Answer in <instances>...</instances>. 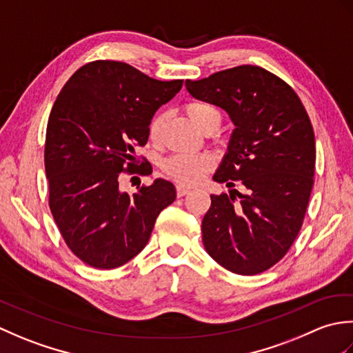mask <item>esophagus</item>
<instances>
[{
	"instance_id": "esophagus-1",
	"label": "esophagus",
	"mask_w": 353,
	"mask_h": 353,
	"mask_svg": "<svg viewBox=\"0 0 353 353\" xmlns=\"http://www.w3.org/2000/svg\"><path fill=\"white\" fill-rule=\"evenodd\" d=\"M190 191H191V190L186 188V186H183V185H177V186H176L177 197H183V196H186V194H188Z\"/></svg>"
}]
</instances>
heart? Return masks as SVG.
Masks as SVG:
<instances>
[{
  "label": "heart",
  "instance_id": "heart-1",
  "mask_svg": "<svg viewBox=\"0 0 353 353\" xmlns=\"http://www.w3.org/2000/svg\"><path fill=\"white\" fill-rule=\"evenodd\" d=\"M186 115L200 130H215L221 121L220 110L206 101H190L185 106ZM163 124V115L157 114L148 124V137L152 141L159 139ZM214 167L211 154H171L162 162V171L172 181L183 185H194L200 182Z\"/></svg>",
  "mask_w": 353,
  "mask_h": 353
}]
</instances>
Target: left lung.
Returning <instances> with one entry per match:
<instances>
[{
	"label": "left lung",
	"instance_id": "8db88e82",
	"mask_svg": "<svg viewBox=\"0 0 353 353\" xmlns=\"http://www.w3.org/2000/svg\"><path fill=\"white\" fill-rule=\"evenodd\" d=\"M185 85L234 121L214 181L245 188L212 194L201 221L205 249L235 274L265 272L287 254L303 224L316 170L311 119L294 89L261 66H235Z\"/></svg>",
	"mask_w": 353,
	"mask_h": 353
}]
</instances>
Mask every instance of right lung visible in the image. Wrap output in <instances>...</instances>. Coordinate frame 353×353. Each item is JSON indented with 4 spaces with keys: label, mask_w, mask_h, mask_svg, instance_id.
Wrapping results in <instances>:
<instances>
[{
    "label": "right lung",
    "mask_w": 353,
    "mask_h": 353,
    "mask_svg": "<svg viewBox=\"0 0 353 353\" xmlns=\"http://www.w3.org/2000/svg\"><path fill=\"white\" fill-rule=\"evenodd\" d=\"M183 80L161 81L117 61L81 66L57 95L45 137L48 205L66 245L100 270L124 265L147 245L157 215L176 200L157 179L138 192L119 191L121 172L150 174L144 147L154 112Z\"/></svg>",
    "instance_id": "right-lung-1"
}]
</instances>
